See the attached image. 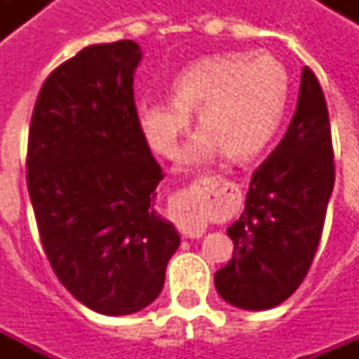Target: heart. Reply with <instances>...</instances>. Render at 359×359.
Returning a JSON list of instances; mask_svg holds the SVG:
<instances>
[{
	"label": "heart",
	"instance_id": "heart-1",
	"mask_svg": "<svg viewBox=\"0 0 359 359\" xmlns=\"http://www.w3.org/2000/svg\"><path fill=\"white\" fill-rule=\"evenodd\" d=\"M171 102H142L136 118L149 148L175 157L196 113L202 133L188 146V161L223 151L233 161L262 154L285 118L290 73L269 51L205 55L184 67L169 86Z\"/></svg>",
	"mask_w": 359,
	"mask_h": 359
}]
</instances>
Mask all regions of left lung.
I'll return each instance as SVG.
<instances>
[{
    "label": "left lung",
    "instance_id": "left-lung-1",
    "mask_svg": "<svg viewBox=\"0 0 359 359\" xmlns=\"http://www.w3.org/2000/svg\"><path fill=\"white\" fill-rule=\"evenodd\" d=\"M334 187L329 111L309 67L283 140L250 180L246 205L226 229L233 259L215 273V288L242 309H271L308 275Z\"/></svg>",
    "mask_w": 359,
    "mask_h": 359
}]
</instances>
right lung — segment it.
Listing matches in <instances>:
<instances>
[{
    "label": "right lung",
    "mask_w": 359,
    "mask_h": 359,
    "mask_svg": "<svg viewBox=\"0 0 359 359\" xmlns=\"http://www.w3.org/2000/svg\"><path fill=\"white\" fill-rule=\"evenodd\" d=\"M133 40L97 43L53 71L36 100L27 184L51 269L103 316L156 300L180 244L154 210L163 179L136 118Z\"/></svg>",
    "instance_id": "right-lung-1"
}]
</instances>
